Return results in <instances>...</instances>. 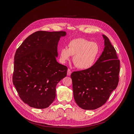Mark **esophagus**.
Returning a JSON list of instances; mask_svg holds the SVG:
<instances>
[{
  "instance_id": "esophagus-1",
  "label": "esophagus",
  "mask_w": 134,
  "mask_h": 134,
  "mask_svg": "<svg viewBox=\"0 0 134 134\" xmlns=\"http://www.w3.org/2000/svg\"><path fill=\"white\" fill-rule=\"evenodd\" d=\"M71 70L70 69H68V72H67V75L68 76H70L71 75Z\"/></svg>"
}]
</instances>
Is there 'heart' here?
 Segmentation results:
<instances>
[{
  "mask_svg": "<svg viewBox=\"0 0 134 134\" xmlns=\"http://www.w3.org/2000/svg\"><path fill=\"white\" fill-rule=\"evenodd\" d=\"M68 48L60 49V59L65 63L73 56L72 62L80 69H87L93 66L99 53V47L96 42L84 38H75L68 43Z\"/></svg>",
  "mask_w": 134,
  "mask_h": 134,
  "instance_id": "heart-1",
  "label": "heart"
}]
</instances>
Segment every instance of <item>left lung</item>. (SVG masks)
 <instances>
[{
	"instance_id": "left-lung-1",
	"label": "left lung",
	"mask_w": 134,
	"mask_h": 134,
	"mask_svg": "<svg viewBox=\"0 0 134 134\" xmlns=\"http://www.w3.org/2000/svg\"><path fill=\"white\" fill-rule=\"evenodd\" d=\"M103 37L105 47L96 63L87 69L71 74L75 102L87 110L103 106L119 82L120 62L108 38Z\"/></svg>"
}]
</instances>
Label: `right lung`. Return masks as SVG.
Masks as SVG:
<instances>
[{
	"instance_id": "1",
	"label": "right lung",
	"mask_w": 134,
	"mask_h": 134,
	"mask_svg": "<svg viewBox=\"0 0 134 134\" xmlns=\"http://www.w3.org/2000/svg\"><path fill=\"white\" fill-rule=\"evenodd\" d=\"M64 31H39L31 34L14 55L13 83L24 103L43 109L54 102L56 87L67 75V66L56 61Z\"/></svg>"
}]
</instances>
